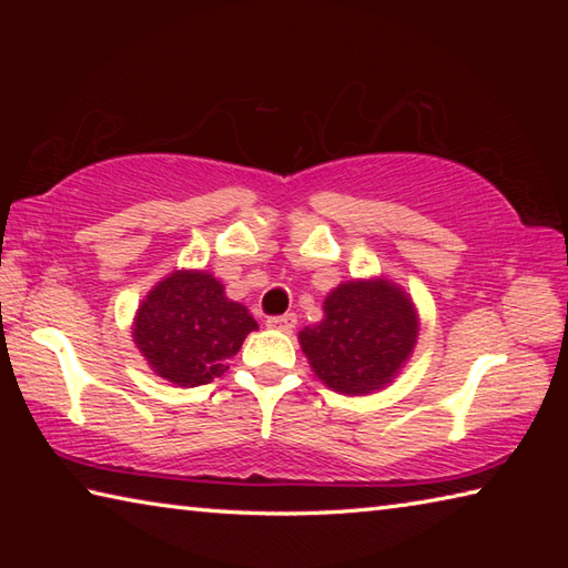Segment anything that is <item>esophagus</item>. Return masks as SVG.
<instances>
[{"label": "esophagus", "instance_id": "1", "mask_svg": "<svg viewBox=\"0 0 568 568\" xmlns=\"http://www.w3.org/2000/svg\"><path fill=\"white\" fill-rule=\"evenodd\" d=\"M267 328H275V331H293L295 328V313H285V315H273V318H267Z\"/></svg>", "mask_w": 568, "mask_h": 568}]
</instances>
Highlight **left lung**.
Masks as SVG:
<instances>
[{
  "mask_svg": "<svg viewBox=\"0 0 568 568\" xmlns=\"http://www.w3.org/2000/svg\"><path fill=\"white\" fill-rule=\"evenodd\" d=\"M323 313L318 325L297 333L315 376L343 396H368L393 383L418 338L408 293L386 277L341 283Z\"/></svg>",
  "mask_w": 568,
  "mask_h": 568,
  "instance_id": "obj_1",
  "label": "left lung"
}]
</instances>
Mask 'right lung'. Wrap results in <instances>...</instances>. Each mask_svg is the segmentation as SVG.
Returning a JSON list of instances; mask_svg holds the SVG:
<instances>
[{
  "mask_svg": "<svg viewBox=\"0 0 568 568\" xmlns=\"http://www.w3.org/2000/svg\"><path fill=\"white\" fill-rule=\"evenodd\" d=\"M257 323L245 305L205 271H175L138 307L132 338L160 378L180 388L203 386L227 371Z\"/></svg>",
  "mask_w": 568,
  "mask_h": 568,
  "instance_id": "obj_1",
  "label": "right lung"
}]
</instances>
